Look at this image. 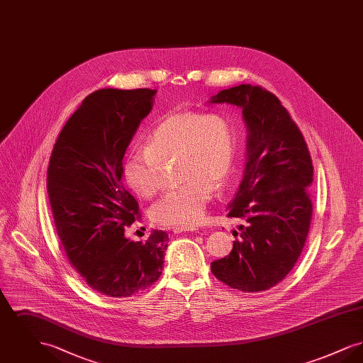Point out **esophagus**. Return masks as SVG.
Wrapping results in <instances>:
<instances>
[{
    "instance_id": "34e87169",
    "label": "esophagus",
    "mask_w": 363,
    "mask_h": 363,
    "mask_svg": "<svg viewBox=\"0 0 363 363\" xmlns=\"http://www.w3.org/2000/svg\"><path fill=\"white\" fill-rule=\"evenodd\" d=\"M194 230H199L196 225H177L174 227V234H179V233H185V231H194Z\"/></svg>"
}]
</instances>
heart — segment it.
I'll return each instance as SVG.
<instances>
[{"mask_svg":"<svg viewBox=\"0 0 363 363\" xmlns=\"http://www.w3.org/2000/svg\"><path fill=\"white\" fill-rule=\"evenodd\" d=\"M237 138L230 120L219 113H179L157 122L145 147L128 151L122 175L141 197L162 188V163L178 160L182 184L151 208L152 220L162 225H197L206 215L215 189H223L235 164Z\"/></svg>","mask_w":363,"mask_h":363,"instance_id":"1","label":"heart"}]
</instances>
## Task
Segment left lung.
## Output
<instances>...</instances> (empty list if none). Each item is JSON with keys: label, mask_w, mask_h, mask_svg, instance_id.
<instances>
[{"label": "left lung", "mask_w": 363, "mask_h": 363, "mask_svg": "<svg viewBox=\"0 0 363 363\" xmlns=\"http://www.w3.org/2000/svg\"><path fill=\"white\" fill-rule=\"evenodd\" d=\"M208 104L242 108L246 160L238 191L227 206L243 225L223 259L211 262L220 281L245 293L277 286L298 261L311 227L313 164L306 141L289 111L269 91L241 84L211 96Z\"/></svg>", "instance_id": "1"}]
</instances>
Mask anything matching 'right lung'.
Returning <instances> with one entry per match:
<instances>
[{"mask_svg": "<svg viewBox=\"0 0 363 363\" xmlns=\"http://www.w3.org/2000/svg\"><path fill=\"white\" fill-rule=\"evenodd\" d=\"M156 89L104 88L89 94L62 128L48 169L54 223L86 284L107 296L140 293L160 277L169 235L125 237L138 213L122 185V159L154 106Z\"/></svg>", "mask_w": 363, "mask_h": 363, "instance_id": "add662e5", "label": "right lung"}]
</instances>
